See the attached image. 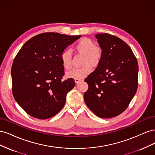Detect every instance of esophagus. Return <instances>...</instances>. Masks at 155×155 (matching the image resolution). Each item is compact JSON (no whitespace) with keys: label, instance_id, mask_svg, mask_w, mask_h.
Here are the masks:
<instances>
[{"label":"esophagus","instance_id":"34e87169","mask_svg":"<svg viewBox=\"0 0 155 155\" xmlns=\"http://www.w3.org/2000/svg\"><path fill=\"white\" fill-rule=\"evenodd\" d=\"M74 81H75V83H76V84H78L79 82H81L82 80L80 79H75Z\"/></svg>","mask_w":155,"mask_h":155}]
</instances>
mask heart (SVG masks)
I'll use <instances>...</instances> for the list:
<instances>
[{
    "label": "heart",
    "instance_id": "obj_1",
    "mask_svg": "<svg viewBox=\"0 0 155 155\" xmlns=\"http://www.w3.org/2000/svg\"><path fill=\"white\" fill-rule=\"evenodd\" d=\"M76 48L79 52L85 54L83 64L81 68H74L66 73L68 78L83 79L87 76L92 72V66L96 67L100 63L101 59V51L96 47V43L89 38H83L76 45ZM72 52L69 50H65L61 54V62L64 69L70 70L72 68Z\"/></svg>",
    "mask_w": 155,
    "mask_h": 155
}]
</instances>
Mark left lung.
I'll list each match as a JSON object with an SVG mask.
<instances>
[{"instance_id":"1","label":"left lung","mask_w":155,"mask_h":155,"mask_svg":"<svg viewBox=\"0 0 155 155\" xmlns=\"http://www.w3.org/2000/svg\"><path fill=\"white\" fill-rule=\"evenodd\" d=\"M102 50L96 70L85 79L87 107L97 116L113 118L127 108L138 88V64L132 50L124 41L108 34L96 35Z\"/></svg>"}]
</instances>
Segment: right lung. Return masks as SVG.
Instances as JSON below:
<instances>
[{"label": "right lung", "mask_w": 155, "mask_h": 155, "mask_svg": "<svg viewBox=\"0 0 155 155\" xmlns=\"http://www.w3.org/2000/svg\"><path fill=\"white\" fill-rule=\"evenodd\" d=\"M81 35L43 33L28 41L13 60L11 75L14 98L26 113L41 120L51 118L63 109L74 79L62 81L60 56Z\"/></svg>", "instance_id": "add662e5"}]
</instances>
